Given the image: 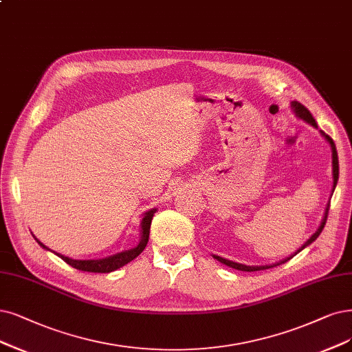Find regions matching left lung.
Instances as JSON below:
<instances>
[{"instance_id": "8db88e82", "label": "left lung", "mask_w": 352, "mask_h": 352, "mask_svg": "<svg viewBox=\"0 0 352 352\" xmlns=\"http://www.w3.org/2000/svg\"><path fill=\"white\" fill-rule=\"evenodd\" d=\"M292 107H293V110H294V113H296V116L297 117H300V119H303L305 122H307V123H310L311 126H315V127H318V124H316V122H315V119H314V116L310 114V111L303 106V104H300L298 101H293L292 102ZM324 138H327V140L331 143V148H332V168H333V188H332V191L335 190V187H336V183H338V177H340V164H338V153H336V148H335V143H333V140H332V138L329 136V135H327L324 132H320ZM329 206L331 204H328L327 206V210H324V216H323V220H322V223H320V226H319V229L314 233V235L310 236V239H307V242L302 246L300 250H298L297 252H300L302 250H305L307 245H310L311 242H314L319 235H320V232L323 230V228H324V225H327V219H328V212H329ZM296 252V254H297ZM294 254V255H296ZM294 255H292L290 258H285V259H283L281 263H278V264H276V265H280V264H284V263H287L289 259H292ZM217 261H220L222 264H225V265H228V267H232V268H235V270H239V271H261V270H268V268H271V267H276V265H259V267H250V265H243V264H238V263H233V261H229V259H225V258H222V256H217V255H213Z\"/></svg>"}]
</instances>
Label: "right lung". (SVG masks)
<instances>
[{
  "label": "right lung",
  "mask_w": 352,
  "mask_h": 352,
  "mask_svg": "<svg viewBox=\"0 0 352 352\" xmlns=\"http://www.w3.org/2000/svg\"><path fill=\"white\" fill-rule=\"evenodd\" d=\"M153 213H155V209L143 216V219H142V238H140L139 245L135 246L133 250H129V251L116 254L113 256L102 258V259H72V258H68V256H65L62 254H56V252L55 254L59 258H62L65 263L69 264L71 267H74L76 270L88 271V272H111V271L120 268V267L126 265L127 263L132 261V259H135L143 250H145V246L149 241V229H151V222H152ZM37 243L41 245L42 248L49 250L47 246H45L41 241H37Z\"/></svg>",
  "instance_id": "1"
}]
</instances>
